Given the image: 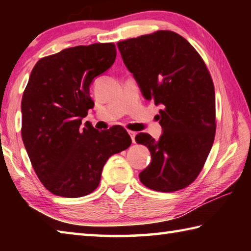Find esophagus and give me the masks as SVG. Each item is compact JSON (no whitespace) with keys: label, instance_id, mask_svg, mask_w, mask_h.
Listing matches in <instances>:
<instances>
[{"label":"esophagus","instance_id":"obj_1","mask_svg":"<svg viewBox=\"0 0 251 251\" xmlns=\"http://www.w3.org/2000/svg\"><path fill=\"white\" fill-rule=\"evenodd\" d=\"M128 134H129L130 138H131V142L135 143V136H136V131H133V130H128Z\"/></svg>","mask_w":251,"mask_h":251}]
</instances>
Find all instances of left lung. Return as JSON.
Segmentation results:
<instances>
[{"mask_svg": "<svg viewBox=\"0 0 251 251\" xmlns=\"http://www.w3.org/2000/svg\"><path fill=\"white\" fill-rule=\"evenodd\" d=\"M117 46L144 97L164 106L158 141L146 133L135 137L151 155L139 179L156 192L185 188L201 172L215 139V87L209 71L194 46L172 31L121 41Z\"/></svg>", "mask_w": 251, "mask_h": 251, "instance_id": "left-lung-1", "label": "left lung"}]
</instances>
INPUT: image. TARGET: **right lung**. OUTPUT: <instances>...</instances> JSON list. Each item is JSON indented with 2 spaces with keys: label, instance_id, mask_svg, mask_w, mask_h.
<instances>
[{
  "label": "right lung",
  "instance_id": "1",
  "mask_svg": "<svg viewBox=\"0 0 251 251\" xmlns=\"http://www.w3.org/2000/svg\"><path fill=\"white\" fill-rule=\"evenodd\" d=\"M115 58V44L95 43L49 55L33 67L21 104V131L37 177L56 196L94 192L107 159L130 146L124 127L99 131L87 123L82 126L94 107L90 85Z\"/></svg>",
  "mask_w": 251,
  "mask_h": 251
}]
</instances>
